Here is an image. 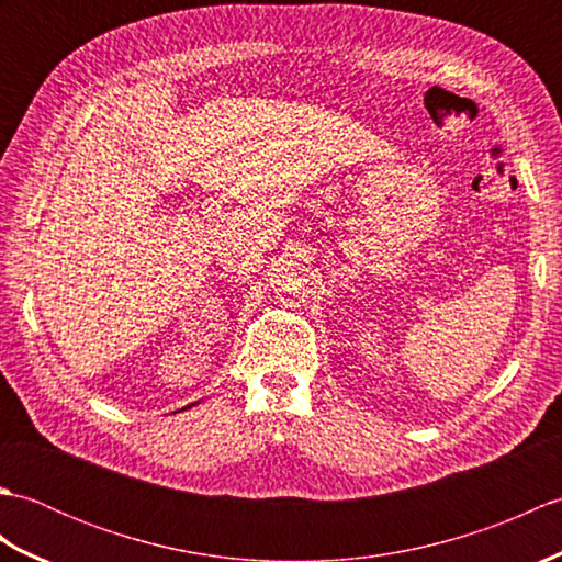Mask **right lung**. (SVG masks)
I'll return each instance as SVG.
<instances>
[{
	"instance_id": "1",
	"label": "right lung",
	"mask_w": 562,
	"mask_h": 562,
	"mask_svg": "<svg viewBox=\"0 0 562 562\" xmlns=\"http://www.w3.org/2000/svg\"><path fill=\"white\" fill-rule=\"evenodd\" d=\"M190 405H195V403H190ZM190 405H186V408H190ZM186 408H181V411H186Z\"/></svg>"
}]
</instances>
